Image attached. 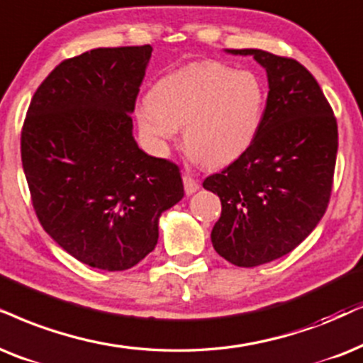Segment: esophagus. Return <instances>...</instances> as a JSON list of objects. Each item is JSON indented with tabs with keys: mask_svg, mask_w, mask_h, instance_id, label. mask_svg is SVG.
<instances>
[{
	"mask_svg": "<svg viewBox=\"0 0 363 363\" xmlns=\"http://www.w3.org/2000/svg\"><path fill=\"white\" fill-rule=\"evenodd\" d=\"M182 182H184V191H186L187 196L194 194V192L199 189V182H197L196 179H192L191 176L182 177Z\"/></svg>",
	"mask_w": 363,
	"mask_h": 363,
	"instance_id": "34e87169",
	"label": "esophagus"
}]
</instances>
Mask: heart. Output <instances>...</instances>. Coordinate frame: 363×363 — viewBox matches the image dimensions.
Returning <instances> with one entry per match:
<instances>
[{"instance_id": "1", "label": "heart", "mask_w": 363, "mask_h": 363, "mask_svg": "<svg viewBox=\"0 0 363 363\" xmlns=\"http://www.w3.org/2000/svg\"><path fill=\"white\" fill-rule=\"evenodd\" d=\"M266 90L258 75L219 62H197L164 75L135 108L137 125L155 149L184 127L192 159L223 167L251 147L264 117Z\"/></svg>"}]
</instances>
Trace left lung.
Here are the masks:
<instances>
[{
  "mask_svg": "<svg viewBox=\"0 0 363 363\" xmlns=\"http://www.w3.org/2000/svg\"><path fill=\"white\" fill-rule=\"evenodd\" d=\"M226 52L251 55L266 70L269 91L251 147L203 187L223 206L211 233L216 253L253 268L295 250L323 218L338 130L322 89L296 60L255 48Z\"/></svg>",
  "mask_w": 363,
  "mask_h": 363,
  "instance_id": "left-lung-1",
  "label": "left lung"
}]
</instances>
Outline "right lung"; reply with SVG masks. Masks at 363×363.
Wrapping results in <instances>:
<instances>
[{
  "label": "right lung",
  "mask_w": 363,
  "mask_h": 363,
  "mask_svg": "<svg viewBox=\"0 0 363 363\" xmlns=\"http://www.w3.org/2000/svg\"><path fill=\"white\" fill-rule=\"evenodd\" d=\"M152 47L95 48L62 62L31 99L21 162L52 240L91 268L123 272L159 240L184 197L171 160L139 149L132 117Z\"/></svg>",
  "instance_id": "1"
}]
</instances>
